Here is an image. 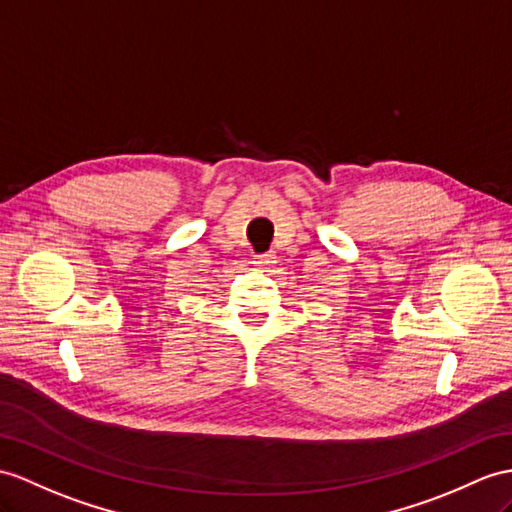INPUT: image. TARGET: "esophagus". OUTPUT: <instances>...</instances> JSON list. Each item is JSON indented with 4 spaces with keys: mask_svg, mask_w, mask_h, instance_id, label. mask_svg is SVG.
Listing matches in <instances>:
<instances>
[{
    "mask_svg": "<svg viewBox=\"0 0 512 512\" xmlns=\"http://www.w3.org/2000/svg\"><path fill=\"white\" fill-rule=\"evenodd\" d=\"M254 265H256V267H271V265H276V254H271V252L258 254V256L254 258Z\"/></svg>",
    "mask_w": 512,
    "mask_h": 512,
    "instance_id": "34e87169",
    "label": "esophagus"
}]
</instances>
